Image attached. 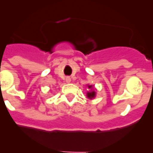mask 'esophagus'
I'll use <instances>...</instances> for the list:
<instances>
[{
  "label": "esophagus",
  "mask_w": 153,
  "mask_h": 153,
  "mask_svg": "<svg viewBox=\"0 0 153 153\" xmlns=\"http://www.w3.org/2000/svg\"><path fill=\"white\" fill-rule=\"evenodd\" d=\"M66 82H67V83H70V78H67Z\"/></svg>",
  "instance_id": "1"
}]
</instances>
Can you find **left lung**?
I'll use <instances>...</instances> for the list:
<instances>
[{"mask_svg":"<svg viewBox=\"0 0 153 153\" xmlns=\"http://www.w3.org/2000/svg\"><path fill=\"white\" fill-rule=\"evenodd\" d=\"M88 88H93V86L92 85H88ZM95 96H96V92L94 91V90H92L91 92H88L87 93V97H88V98H90V99H93V97H95Z\"/></svg>","mask_w":153,"mask_h":153,"instance_id":"left-lung-1","label":"left lung"}]
</instances>
